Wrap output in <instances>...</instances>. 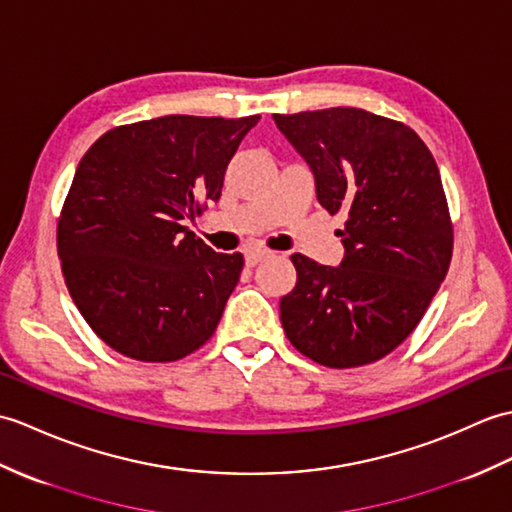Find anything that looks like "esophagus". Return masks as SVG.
Instances as JSON below:
<instances>
[{
    "label": "esophagus",
    "instance_id": "1",
    "mask_svg": "<svg viewBox=\"0 0 512 512\" xmlns=\"http://www.w3.org/2000/svg\"><path fill=\"white\" fill-rule=\"evenodd\" d=\"M272 255H275V253L268 251V248H253V251L246 253V264L248 266H257L259 261H264V259L272 257Z\"/></svg>",
    "mask_w": 512,
    "mask_h": 512
}]
</instances>
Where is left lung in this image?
Masks as SVG:
<instances>
[{"mask_svg":"<svg viewBox=\"0 0 512 512\" xmlns=\"http://www.w3.org/2000/svg\"><path fill=\"white\" fill-rule=\"evenodd\" d=\"M272 120L310 165L320 205L347 216L340 266L290 257L285 336L329 368L382 360L419 325L449 270L454 229L432 152L410 126L351 106Z\"/></svg>","mask_w":512,"mask_h":512,"instance_id":"left-lung-1","label":"left lung"}]
</instances>
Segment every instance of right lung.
<instances>
[{
    "mask_svg": "<svg viewBox=\"0 0 512 512\" xmlns=\"http://www.w3.org/2000/svg\"><path fill=\"white\" fill-rule=\"evenodd\" d=\"M257 122L165 115L109 130L80 159L58 257L82 318L117 353L174 362L213 336L244 257L216 253L183 220L220 198Z\"/></svg>",
    "mask_w": 512,
    "mask_h": 512,
    "instance_id": "add662e5",
    "label": "right lung"
}]
</instances>
